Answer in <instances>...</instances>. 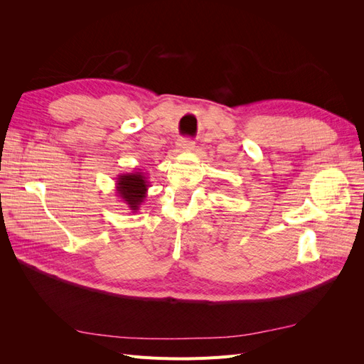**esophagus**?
<instances>
[{
  "label": "esophagus",
  "instance_id": "34e87169",
  "mask_svg": "<svg viewBox=\"0 0 364 364\" xmlns=\"http://www.w3.org/2000/svg\"><path fill=\"white\" fill-rule=\"evenodd\" d=\"M179 149H181L182 151H190V150H193V149H194V141H191V139H188V138L181 139Z\"/></svg>",
  "mask_w": 364,
  "mask_h": 364
}]
</instances>
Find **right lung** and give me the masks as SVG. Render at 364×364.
I'll use <instances>...</instances> for the list:
<instances>
[{"mask_svg":"<svg viewBox=\"0 0 364 364\" xmlns=\"http://www.w3.org/2000/svg\"><path fill=\"white\" fill-rule=\"evenodd\" d=\"M149 181L144 173L132 171L121 173L117 176L115 191L121 202L126 203L130 213H138L139 206L144 203L149 190Z\"/></svg>","mask_w":364,"mask_h":364,"instance_id":"right-lung-1","label":"right lung"}]
</instances>
